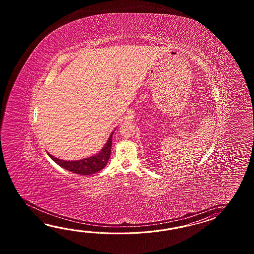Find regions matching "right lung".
<instances>
[{
  "label": "right lung",
  "instance_id": "right-lung-1",
  "mask_svg": "<svg viewBox=\"0 0 254 254\" xmlns=\"http://www.w3.org/2000/svg\"><path fill=\"white\" fill-rule=\"evenodd\" d=\"M114 132V130L110 134L107 142L104 144L103 149L96 154H94L93 156L84 158L82 160H78V161H64L53 156L48 152L49 157H51V159L61 167L71 173H77L80 175H90L92 173H98L106 166L110 159L111 148H112V142H113L112 139H113Z\"/></svg>",
  "mask_w": 254,
  "mask_h": 254
}]
</instances>
